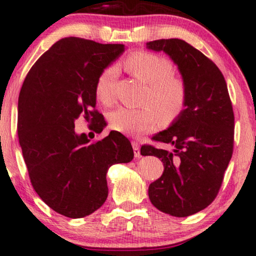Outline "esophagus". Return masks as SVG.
Listing matches in <instances>:
<instances>
[{
    "instance_id": "obj_1",
    "label": "esophagus",
    "mask_w": 256,
    "mask_h": 256,
    "mask_svg": "<svg viewBox=\"0 0 256 256\" xmlns=\"http://www.w3.org/2000/svg\"><path fill=\"white\" fill-rule=\"evenodd\" d=\"M132 149H134V154H135V157L136 158H140V146H138V143L137 142H132Z\"/></svg>"
}]
</instances>
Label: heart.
<instances>
[{
	"mask_svg": "<svg viewBox=\"0 0 256 256\" xmlns=\"http://www.w3.org/2000/svg\"><path fill=\"white\" fill-rule=\"evenodd\" d=\"M124 68L132 77L148 85L143 108L120 107L110 114V124L114 130L127 135H140L150 130L158 119L168 124L182 112L187 102L186 84L174 76L173 64L160 55L150 52H137L124 62ZM118 75L116 66H107L96 80V97L108 106L114 99V83Z\"/></svg>",
	"mask_w": 256,
	"mask_h": 256,
	"instance_id": "1",
	"label": "heart"
}]
</instances>
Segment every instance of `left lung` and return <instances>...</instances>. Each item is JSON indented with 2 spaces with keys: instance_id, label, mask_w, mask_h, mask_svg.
<instances>
[{
  "instance_id": "left-lung-1",
  "label": "left lung",
  "mask_w": 256,
  "mask_h": 256,
  "mask_svg": "<svg viewBox=\"0 0 256 256\" xmlns=\"http://www.w3.org/2000/svg\"><path fill=\"white\" fill-rule=\"evenodd\" d=\"M178 66L187 88L186 106L152 140L173 150L142 146L140 154L162 159L164 172L149 186V198L162 212L187 217L216 198L231 160L234 114L223 74L212 61L181 39L146 42Z\"/></svg>"
}]
</instances>
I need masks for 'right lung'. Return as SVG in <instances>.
<instances>
[{"instance_id": "right-lung-1", "label": "right lung", "mask_w": 256, "mask_h": 256, "mask_svg": "<svg viewBox=\"0 0 256 256\" xmlns=\"http://www.w3.org/2000/svg\"><path fill=\"white\" fill-rule=\"evenodd\" d=\"M124 52L121 44L61 39L32 66L20 92L17 130L30 180L40 198L66 217L82 218L100 208L108 195V168L134 158L119 132L97 142L75 132L80 116L102 132L96 80Z\"/></svg>"}]
</instances>
